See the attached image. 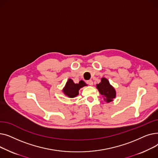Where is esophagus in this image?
Here are the masks:
<instances>
[{"label":"esophagus","instance_id":"obj_1","mask_svg":"<svg viewBox=\"0 0 158 158\" xmlns=\"http://www.w3.org/2000/svg\"><path fill=\"white\" fill-rule=\"evenodd\" d=\"M86 82H87V84L89 85H91V86L93 85V81L92 80H88L86 81Z\"/></svg>","mask_w":158,"mask_h":158}]
</instances>
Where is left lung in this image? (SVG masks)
<instances>
[{
    "label": "left lung",
    "mask_w": 158,
    "mask_h": 158,
    "mask_svg": "<svg viewBox=\"0 0 158 158\" xmlns=\"http://www.w3.org/2000/svg\"><path fill=\"white\" fill-rule=\"evenodd\" d=\"M97 88L104 98V100L107 102L112 101L113 99L115 98V89L110 84L108 80L106 78H102L100 83L97 85Z\"/></svg>",
    "instance_id": "8db88e82"
}]
</instances>
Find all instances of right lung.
<instances>
[{
  "mask_svg": "<svg viewBox=\"0 0 158 158\" xmlns=\"http://www.w3.org/2000/svg\"><path fill=\"white\" fill-rule=\"evenodd\" d=\"M86 83L82 81H79V83H74L73 81L69 79L66 84L65 87L64 88L63 92L64 94L70 98L76 97L79 94V90L81 88L86 86Z\"/></svg>",
  "mask_w": 158,
  "mask_h": 158,
  "instance_id": "obj_1",
  "label": "right lung"
}]
</instances>
